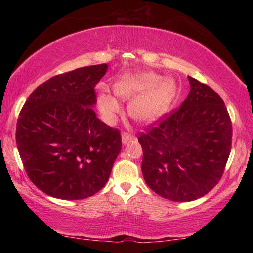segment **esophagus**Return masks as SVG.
<instances>
[{"label":"esophagus","instance_id":"1","mask_svg":"<svg viewBox=\"0 0 253 253\" xmlns=\"http://www.w3.org/2000/svg\"><path fill=\"white\" fill-rule=\"evenodd\" d=\"M133 134H131L129 132H123L122 133V143L123 144H127L129 141H131L133 139Z\"/></svg>","mask_w":253,"mask_h":253}]
</instances>
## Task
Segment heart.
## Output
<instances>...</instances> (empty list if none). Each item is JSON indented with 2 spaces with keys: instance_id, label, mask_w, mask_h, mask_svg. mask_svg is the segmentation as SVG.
<instances>
[{
  "instance_id": "obj_1",
  "label": "heart",
  "mask_w": 253,
  "mask_h": 253,
  "mask_svg": "<svg viewBox=\"0 0 253 253\" xmlns=\"http://www.w3.org/2000/svg\"><path fill=\"white\" fill-rule=\"evenodd\" d=\"M114 92L119 98L130 100L129 114L139 123H152L166 114L177 92L172 78H162L154 72L127 74L115 82ZM96 105L102 119L112 123L121 112V105L112 93L99 92Z\"/></svg>"
}]
</instances>
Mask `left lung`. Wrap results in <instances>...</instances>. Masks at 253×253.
Returning a JSON list of instances; mask_svg holds the SVG:
<instances>
[{"instance_id": "8db88e82", "label": "left lung", "mask_w": 253, "mask_h": 253, "mask_svg": "<svg viewBox=\"0 0 253 253\" xmlns=\"http://www.w3.org/2000/svg\"><path fill=\"white\" fill-rule=\"evenodd\" d=\"M188 78L191 89L181 107L138 138L145 182L172 202H191L211 191L223 174L231 148V121L222 99Z\"/></svg>"}]
</instances>
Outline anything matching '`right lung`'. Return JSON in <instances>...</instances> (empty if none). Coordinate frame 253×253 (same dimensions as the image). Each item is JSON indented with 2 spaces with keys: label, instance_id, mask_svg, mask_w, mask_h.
I'll use <instances>...</instances> for the list:
<instances>
[{
  "label": "right lung",
  "instance_id": "add662e5",
  "mask_svg": "<svg viewBox=\"0 0 253 253\" xmlns=\"http://www.w3.org/2000/svg\"><path fill=\"white\" fill-rule=\"evenodd\" d=\"M107 70L98 64L51 77L20 110L17 148L29 178L48 196L84 199L108 181L121 134L93 110L94 87Z\"/></svg>",
  "mask_w": 253,
  "mask_h": 253
}]
</instances>
